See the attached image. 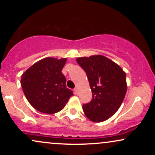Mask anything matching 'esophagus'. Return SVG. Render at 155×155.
<instances>
[{
	"label": "esophagus",
	"instance_id": "obj_1",
	"mask_svg": "<svg viewBox=\"0 0 155 155\" xmlns=\"http://www.w3.org/2000/svg\"><path fill=\"white\" fill-rule=\"evenodd\" d=\"M74 90V92H75V94H78V87H75Z\"/></svg>",
	"mask_w": 155,
	"mask_h": 155
}]
</instances>
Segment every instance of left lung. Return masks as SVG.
I'll list each match as a JSON object with an SVG mask.
<instances>
[{"instance_id":"left-lung-1","label":"left lung","mask_w":155,"mask_h":155,"mask_svg":"<svg viewBox=\"0 0 155 155\" xmlns=\"http://www.w3.org/2000/svg\"><path fill=\"white\" fill-rule=\"evenodd\" d=\"M76 62L86 72L92 97L82 106L89 120L100 122L116 113L127 92L126 74L117 64L102 55L79 58Z\"/></svg>"}]
</instances>
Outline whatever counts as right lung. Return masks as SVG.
<instances>
[{"instance_id": "right-lung-1", "label": "right lung", "mask_w": 155, "mask_h": 155, "mask_svg": "<svg viewBox=\"0 0 155 155\" xmlns=\"http://www.w3.org/2000/svg\"><path fill=\"white\" fill-rule=\"evenodd\" d=\"M66 58H47L33 64L22 74L21 86L27 100L38 111L54 114L65 107L74 95L66 87L62 73Z\"/></svg>"}]
</instances>
